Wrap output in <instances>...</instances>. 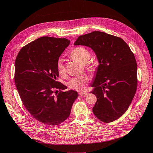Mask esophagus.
Masks as SVG:
<instances>
[{"label":"esophagus","instance_id":"esophagus-1","mask_svg":"<svg viewBox=\"0 0 153 153\" xmlns=\"http://www.w3.org/2000/svg\"><path fill=\"white\" fill-rule=\"evenodd\" d=\"M88 94V92L87 91H80L79 92V95L80 96H86Z\"/></svg>","mask_w":153,"mask_h":153}]
</instances>
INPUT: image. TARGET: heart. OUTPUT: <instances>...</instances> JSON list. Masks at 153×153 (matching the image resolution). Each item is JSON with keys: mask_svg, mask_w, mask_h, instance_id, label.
I'll return each instance as SVG.
<instances>
[{"mask_svg": "<svg viewBox=\"0 0 153 153\" xmlns=\"http://www.w3.org/2000/svg\"><path fill=\"white\" fill-rule=\"evenodd\" d=\"M70 56L77 60L82 64L87 63L91 57V53L86 48L83 47H77L74 48L70 52ZM57 70L60 75L64 76L66 73V68L64 64V61L62 58H59L56 63ZM87 69L90 71L94 70V67L92 64H89L87 66ZM88 81L87 78L84 76H80L72 78L68 83V87L70 89L82 91L85 89V84Z\"/></svg>", "mask_w": 153, "mask_h": 153, "instance_id": "b5f03b06", "label": "heart"}]
</instances>
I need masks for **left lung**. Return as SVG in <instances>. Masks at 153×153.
<instances>
[{
	"mask_svg": "<svg viewBox=\"0 0 153 153\" xmlns=\"http://www.w3.org/2000/svg\"><path fill=\"white\" fill-rule=\"evenodd\" d=\"M74 45L91 48L99 62L91 92L97 98L94 115L106 123L115 121L126 112L136 92L134 54L123 39L100 31L80 36Z\"/></svg>",
	"mask_w": 153,
	"mask_h": 153,
	"instance_id": "1",
	"label": "left lung"
}]
</instances>
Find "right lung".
Wrapping results in <instances>:
<instances>
[{"mask_svg": "<svg viewBox=\"0 0 153 153\" xmlns=\"http://www.w3.org/2000/svg\"><path fill=\"white\" fill-rule=\"evenodd\" d=\"M66 38L44 36L23 47L15 61V82L23 104L38 121L50 126L63 123L70 115L76 91L57 82L56 63L68 47Z\"/></svg>", "mask_w": 153, "mask_h": 153, "instance_id": "1", "label": "right lung"}]
</instances>
